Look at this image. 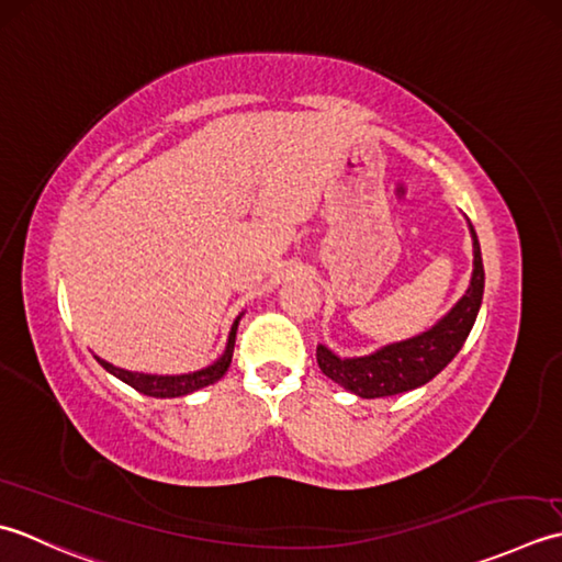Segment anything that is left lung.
<instances>
[{
	"label": "left lung",
	"instance_id": "8db88e82",
	"mask_svg": "<svg viewBox=\"0 0 562 562\" xmlns=\"http://www.w3.org/2000/svg\"><path fill=\"white\" fill-rule=\"evenodd\" d=\"M473 237V277L471 285L449 313H446L431 329L422 335L395 341L378 349L369 357L339 359L327 347H317V366L331 381L347 387L359 397H387L397 393L415 391L441 373L451 359L461 351L463 341L471 335L475 317L483 303L485 269L480 257V243L471 225Z\"/></svg>",
	"mask_w": 562,
	"mask_h": 562
}]
</instances>
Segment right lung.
<instances>
[{"mask_svg": "<svg viewBox=\"0 0 562 562\" xmlns=\"http://www.w3.org/2000/svg\"><path fill=\"white\" fill-rule=\"evenodd\" d=\"M239 317H243V315H239ZM239 317L233 323L231 337H227V347L223 351V357L217 359L215 363L205 366V369H201V371L181 373V375H150V373H135V371L119 369V366H113V363L99 359V357H94V359L101 366H104L109 373L121 378L123 383H128L131 387H135V391L143 393V395H150V397H181V395H189L193 391H199V387H205V385H211L215 381H221V378L225 375V371L231 369Z\"/></svg>", "mask_w": 562, "mask_h": 562, "instance_id": "obj_1", "label": "right lung"}]
</instances>
